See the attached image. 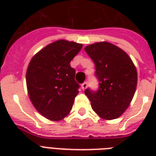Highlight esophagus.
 I'll list each match as a JSON object with an SVG mask.
<instances>
[{"label":"esophagus","mask_w":156,"mask_h":156,"mask_svg":"<svg viewBox=\"0 0 156 156\" xmlns=\"http://www.w3.org/2000/svg\"><path fill=\"white\" fill-rule=\"evenodd\" d=\"M87 87V82H85V83H83V84H82V89H83V90H85Z\"/></svg>","instance_id":"obj_1"}]
</instances>
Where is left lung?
Listing matches in <instances>:
<instances>
[{
  "label": "left lung",
  "mask_w": 156,
  "mask_h": 156,
  "mask_svg": "<svg viewBox=\"0 0 156 156\" xmlns=\"http://www.w3.org/2000/svg\"><path fill=\"white\" fill-rule=\"evenodd\" d=\"M95 65L99 89L87 88L86 95L91 108L104 120L121 116L133 99L138 81L137 69L125 51L108 42H99L85 47Z\"/></svg>",
  "instance_id": "obj_1"
}]
</instances>
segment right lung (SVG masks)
I'll return each instance as SVG.
<instances>
[{"mask_svg":"<svg viewBox=\"0 0 156 156\" xmlns=\"http://www.w3.org/2000/svg\"><path fill=\"white\" fill-rule=\"evenodd\" d=\"M82 48V44L56 40L38 52L28 65L29 98L35 109L50 121H61L72 109L79 85L70 61Z\"/></svg>","mask_w":156,"mask_h":156,"instance_id":"obj_1","label":"right lung"}]
</instances>
